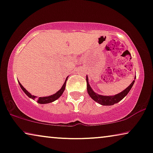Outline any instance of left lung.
I'll list each match as a JSON object with an SVG mask.
<instances>
[{
    "label": "left lung",
    "instance_id": "1",
    "mask_svg": "<svg viewBox=\"0 0 153 153\" xmlns=\"http://www.w3.org/2000/svg\"><path fill=\"white\" fill-rule=\"evenodd\" d=\"M135 78H134V79H135ZM86 81H87V90L88 94L90 95V97H91L94 101H96V102L99 103V104L103 105H112L119 102L121 100H122L126 95L128 94V92H130V89H131L132 85H133V84L134 83V80L126 89H125L121 92L119 93V94L112 95V96H103V95L97 94L96 92L93 91L91 87H90V85H89V83H88V76H86Z\"/></svg>",
    "mask_w": 153,
    "mask_h": 153
}]
</instances>
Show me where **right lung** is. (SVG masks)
Returning a JSON list of instances; mask_svg holds the SVG:
<instances>
[{
	"instance_id": "1",
	"label": "right lung",
	"mask_w": 153,
	"mask_h": 153,
	"mask_svg": "<svg viewBox=\"0 0 153 153\" xmlns=\"http://www.w3.org/2000/svg\"><path fill=\"white\" fill-rule=\"evenodd\" d=\"M68 78V76L65 79V83H63V86H62V88H61L60 90H59L58 92L55 93V94L51 95V96H48V97H39L38 99H37V102H38L39 103H41V104H45V103H51V102H53V101H54L55 100H56V99H58L59 97H60L62 94H63L64 90H65V84H66V81H67V79ZM19 85L20 86H21V89L23 90V91L27 95V96L30 97V98L32 99H36V97L34 96V95H32L30 94V92H28V91H27L25 89V88L23 87V85H21V83L19 82Z\"/></svg>"
}]
</instances>
